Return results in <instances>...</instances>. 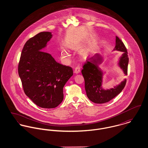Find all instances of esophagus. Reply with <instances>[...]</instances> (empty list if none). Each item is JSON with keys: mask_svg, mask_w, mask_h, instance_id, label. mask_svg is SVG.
<instances>
[{"mask_svg": "<svg viewBox=\"0 0 148 148\" xmlns=\"http://www.w3.org/2000/svg\"><path fill=\"white\" fill-rule=\"evenodd\" d=\"M80 67L79 66H77L75 68V69L74 72H75V73L77 74V73H80Z\"/></svg>", "mask_w": 148, "mask_h": 148, "instance_id": "obj_1", "label": "esophagus"}]
</instances>
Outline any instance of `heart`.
I'll return each mask as SVG.
<instances>
[{
    "label": "heart",
    "mask_w": 148,
    "mask_h": 148,
    "mask_svg": "<svg viewBox=\"0 0 148 148\" xmlns=\"http://www.w3.org/2000/svg\"><path fill=\"white\" fill-rule=\"evenodd\" d=\"M61 53H62V56L65 59H68L70 56L69 53L66 49H65L64 48H62L61 49Z\"/></svg>",
    "instance_id": "b5f03b06"
}]
</instances>
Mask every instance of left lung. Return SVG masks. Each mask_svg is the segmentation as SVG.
I'll use <instances>...</instances> for the list:
<instances>
[{"instance_id": "8db88e82", "label": "left lung", "mask_w": 148, "mask_h": 148, "mask_svg": "<svg viewBox=\"0 0 148 148\" xmlns=\"http://www.w3.org/2000/svg\"><path fill=\"white\" fill-rule=\"evenodd\" d=\"M114 50L123 52L120 57L119 65L127 75L129 58L127 49L123 42L116 36V45ZM103 57L99 53L87 59L82 70L85 80V89L86 96L93 103L96 104L106 103L117 96L124 88L127 80L124 79L120 84L109 89H104L102 88L103 72L99 68V65L103 63Z\"/></svg>"}]
</instances>
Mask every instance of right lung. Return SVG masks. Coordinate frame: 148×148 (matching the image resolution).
Wrapping results in <instances>:
<instances>
[{
    "label": "right lung",
    "instance_id": "right-lung-1",
    "mask_svg": "<svg viewBox=\"0 0 148 148\" xmlns=\"http://www.w3.org/2000/svg\"><path fill=\"white\" fill-rule=\"evenodd\" d=\"M52 37L51 32H42L27 40L18 65L25 94L43 108H54L62 102L64 86L73 75L71 67L56 62L49 53L41 51Z\"/></svg>",
    "mask_w": 148,
    "mask_h": 148
}]
</instances>
